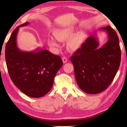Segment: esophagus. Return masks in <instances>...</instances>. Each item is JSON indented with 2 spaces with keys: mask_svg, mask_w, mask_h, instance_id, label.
I'll use <instances>...</instances> for the list:
<instances>
[{
  "mask_svg": "<svg viewBox=\"0 0 127 127\" xmlns=\"http://www.w3.org/2000/svg\"><path fill=\"white\" fill-rule=\"evenodd\" d=\"M62 61H63L64 63H66V62L68 61V59H67L66 57H64L62 58Z\"/></svg>",
  "mask_w": 127,
  "mask_h": 127,
  "instance_id": "obj_1",
  "label": "esophagus"
}]
</instances>
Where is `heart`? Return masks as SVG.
<instances>
[{
	"label": "heart",
	"mask_w": 127,
	"mask_h": 127,
	"mask_svg": "<svg viewBox=\"0 0 127 127\" xmlns=\"http://www.w3.org/2000/svg\"><path fill=\"white\" fill-rule=\"evenodd\" d=\"M74 33L75 31L72 28H64L56 32L55 36L59 41H64L70 39L74 35ZM56 39L55 37H50L48 39V44L52 47H58V44ZM82 41V35L77 34L69 40L68 43V47L72 51H76L80 47Z\"/></svg>",
	"instance_id": "obj_1"
}]
</instances>
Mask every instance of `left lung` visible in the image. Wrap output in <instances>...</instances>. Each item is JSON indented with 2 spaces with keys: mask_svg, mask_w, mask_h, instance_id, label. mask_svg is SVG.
I'll list each match as a JSON object with an SVG mask.
<instances>
[{
  "mask_svg": "<svg viewBox=\"0 0 127 127\" xmlns=\"http://www.w3.org/2000/svg\"><path fill=\"white\" fill-rule=\"evenodd\" d=\"M108 40L99 48L96 32L91 35L70 58L79 87L88 94H98L111 84L119 69L121 51L116 32L110 26L100 28Z\"/></svg>",
  "mask_w": 127,
  "mask_h": 127,
  "instance_id": "1",
  "label": "left lung"
}]
</instances>
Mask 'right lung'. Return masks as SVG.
<instances>
[{
	"label": "right lung",
	"mask_w": 127,
	"mask_h": 127,
	"mask_svg": "<svg viewBox=\"0 0 127 127\" xmlns=\"http://www.w3.org/2000/svg\"><path fill=\"white\" fill-rule=\"evenodd\" d=\"M29 24L23 23L13 31L5 47V60L13 84L26 95L40 98L51 90L63 64L60 57L46 50L25 52L19 49L16 42L19 28Z\"/></svg>",
	"instance_id": "add662e5"
}]
</instances>
